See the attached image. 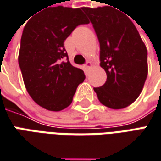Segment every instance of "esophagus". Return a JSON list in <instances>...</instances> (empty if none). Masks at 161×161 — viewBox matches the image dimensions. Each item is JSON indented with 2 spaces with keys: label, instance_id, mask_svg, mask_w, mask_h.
Masks as SVG:
<instances>
[{
  "label": "esophagus",
  "instance_id": "34e87169",
  "mask_svg": "<svg viewBox=\"0 0 161 161\" xmlns=\"http://www.w3.org/2000/svg\"><path fill=\"white\" fill-rule=\"evenodd\" d=\"M92 67H93V65H92V63H91L90 61H87V62H86V64L85 65V67H86V69H90Z\"/></svg>",
  "mask_w": 161,
  "mask_h": 161
}]
</instances>
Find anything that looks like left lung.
Returning a JSON list of instances; mask_svg holds the SVG:
<instances>
[{
  "instance_id": "obj_1",
  "label": "left lung",
  "mask_w": 161,
  "mask_h": 161,
  "mask_svg": "<svg viewBox=\"0 0 161 161\" xmlns=\"http://www.w3.org/2000/svg\"><path fill=\"white\" fill-rule=\"evenodd\" d=\"M110 6L83 7V11L98 38L100 66L107 75L104 85L94 87V92L102 104L116 110L129 106L142 93L148 75V55L129 15Z\"/></svg>"
}]
</instances>
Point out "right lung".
Here are the masks:
<instances>
[{
	"mask_svg": "<svg viewBox=\"0 0 161 161\" xmlns=\"http://www.w3.org/2000/svg\"><path fill=\"white\" fill-rule=\"evenodd\" d=\"M89 20L83 8L49 7L25 25L19 65L29 94L41 107L58 112L73 101L84 71L73 67L64 42L74 30Z\"/></svg>",
	"mask_w": 161,
	"mask_h": 161,
	"instance_id": "right-lung-1",
	"label": "right lung"
}]
</instances>
